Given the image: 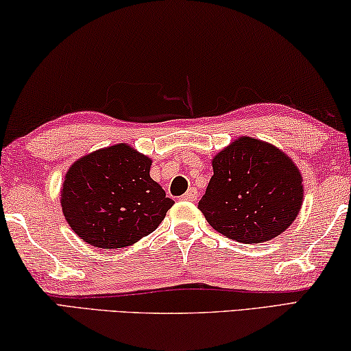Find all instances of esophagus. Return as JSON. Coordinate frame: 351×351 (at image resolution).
<instances>
[{"label": "esophagus", "instance_id": "esophagus-1", "mask_svg": "<svg viewBox=\"0 0 351 351\" xmlns=\"http://www.w3.org/2000/svg\"><path fill=\"white\" fill-rule=\"evenodd\" d=\"M198 198V193L195 189H189V191L182 195V199H187V202H197Z\"/></svg>", "mask_w": 351, "mask_h": 351}]
</instances>
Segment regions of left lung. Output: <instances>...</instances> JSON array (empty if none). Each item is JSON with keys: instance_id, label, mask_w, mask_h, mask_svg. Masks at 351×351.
I'll return each mask as SVG.
<instances>
[{"instance_id": "1", "label": "left lung", "mask_w": 351, "mask_h": 351, "mask_svg": "<svg viewBox=\"0 0 351 351\" xmlns=\"http://www.w3.org/2000/svg\"><path fill=\"white\" fill-rule=\"evenodd\" d=\"M214 175L199 199L208 223L242 243L285 232L303 204V176L289 156L269 142L237 137L213 158Z\"/></svg>"}]
</instances>
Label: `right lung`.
I'll list each match as a JSON object with an SVG mask.
<instances>
[{
    "label": "right lung",
    "instance_id": "obj_1",
    "mask_svg": "<svg viewBox=\"0 0 351 351\" xmlns=\"http://www.w3.org/2000/svg\"><path fill=\"white\" fill-rule=\"evenodd\" d=\"M153 160L128 143L75 160L60 189L62 213L77 237L97 248H125L159 226L175 202L149 176Z\"/></svg>",
    "mask_w": 351,
    "mask_h": 351
}]
</instances>
